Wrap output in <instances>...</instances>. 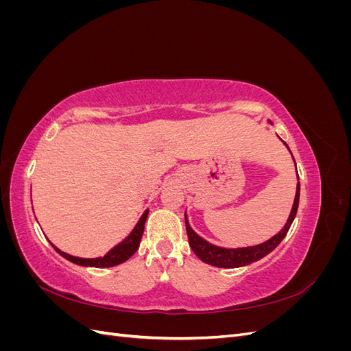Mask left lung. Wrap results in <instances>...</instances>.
I'll return each mask as SVG.
<instances>
[{
    "instance_id": "left-lung-1",
    "label": "left lung",
    "mask_w": 351,
    "mask_h": 351,
    "mask_svg": "<svg viewBox=\"0 0 351 351\" xmlns=\"http://www.w3.org/2000/svg\"><path fill=\"white\" fill-rule=\"evenodd\" d=\"M284 145L287 146V143H284ZM287 149H289V146H287ZM297 178H299V176H297ZM299 199H300V182H297L294 204H293L291 212L289 215V219H287V222H285L284 228L278 232V234H275L269 240L263 241L261 244H256V246H249V247L227 249V247L215 246V244H212V243L206 241L205 239H202L199 234H196L193 228L190 227V224H189L187 214H184L186 230H187V237H189L190 247H192V250L195 252V254L202 262L212 265V267H218V268L246 267V265H250L253 262L262 259L263 256H267L268 253H271L282 241V239L287 236V232H289V230L293 224V221L295 218L297 208H299Z\"/></svg>"
}]
</instances>
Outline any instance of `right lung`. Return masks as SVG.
Returning a JSON list of instances; mask_svg holds the SVG:
<instances>
[{"instance_id": "add662e5", "label": "right lung", "mask_w": 351, "mask_h": 351, "mask_svg": "<svg viewBox=\"0 0 351 351\" xmlns=\"http://www.w3.org/2000/svg\"><path fill=\"white\" fill-rule=\"evenodd\" d=\"M147 214H149V209H146L143 212V215L141 217V219L137 221V224L134 226V228L132 230V232L127 236L121 243L114 246L107 254H104L101 258H77V256H71V254L61 252L58 247H56L54 244L51 241V246L56 249V252H58L62 258H66L67 261L80 265V267H92V268H111L115 267V265H120L123 262H125L127 259H130L134 252L139 249L141 244V239L143 234L145 230V222L147 218Z\"/></svg>"}]
</instances>
